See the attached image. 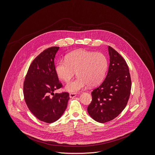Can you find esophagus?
Returning <instances> with one entry per match:
<instances>
[{
  "label": "esophagus",
  "instance_id": "1",
  "mask_svg": "<svg viewBox=\"0 0 155 155\" xmlns=\"http://www.w3.org/2000/svg\"><path fill=\"white\" fill-rule=\"evenodd\" d=\"M77 96V93H69V97L70 98H74Z\"/></svg>",
  "mask_w": 155,
  "mask_h": 155
}]
</instances>
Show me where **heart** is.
<instances>
[{
	"label": "heart",
	"instance_id": "heart-1",
	"mask_svg": "<svg viewBox=\"0 0 155 155\" xmlns=\"http://www.w3.org/2000/svg\"><path fill=\"white\" fill-rule=\"evenodd\" d=\"M107 65V60L102 53L78 51L70 53L66 60L59 61L55 69L59 78L65 82H68L77 71L78 77L65 86L66 90L77 93L88 84H100L104 78Z\"/></svg>",
	"mask_w": 155,
	"mask_h": 155
}]
</instances>
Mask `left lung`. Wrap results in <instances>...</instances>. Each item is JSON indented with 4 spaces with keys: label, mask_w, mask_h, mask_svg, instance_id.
Segmentation results:
<instances>
[{
    "label": "left lung",
    "mask_w": 155,
    "mask_h": 155,
    "mask_svg": "<svg viewBox=\"0 0 155 155\" xmlns=\"http://www.w3.org/2000/svg\"><path fill=\"white\" fill-rule=\"evenodd\" d=\"M110 64L103 83L92 92V101L87 107L94 120L104 123L118 117L125 109L131 88L128 67L119 53L108 47Z\"/></svg>",
    "instance_id": "1"
}]
</instances>
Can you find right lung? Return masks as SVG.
<instances>
[{"label":"right lung","instance_id":"add662e5","mask_svg":"<svg viewBox=\"0 0 155 155\" xmlns=\"http://www.w3.org/2000/svg\"><path fill=\"white\" fill-rule=\"evenodd\" d=\"M59 47L49 48L38 54L31 64L24 83V100L29 110L39 120L52 123L67 109L69 93H54L62 87L54 64Z\"/></svg>","mask_w":155,"mask_h":155}]
</instances>
